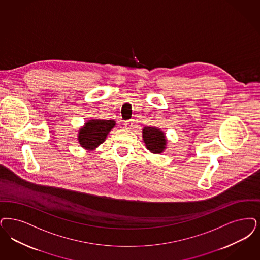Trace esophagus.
<instances>
[{
	"label": "esophagus",
	"instance_id": "1",
	"mask_svg": "<svg viewBox=\"0 0 260 260\" xmlns=\"http://www.w3.org/2000/svg\"><path fill=\"white\" fill-rule=\"evenodd\" d=\"M134 120H128V121H125V123H124V125H125V128H127V129H129V128H132V126L134 125Z\"/></svg>",
	"mask_w": 260,
	"mask_h": 260
}]
</instances>
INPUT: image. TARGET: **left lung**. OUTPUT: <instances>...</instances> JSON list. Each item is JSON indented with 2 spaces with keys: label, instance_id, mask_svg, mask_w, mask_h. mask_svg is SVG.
<instances>
[{
  "label": "left lung",
  "instance_id": "left-lung-1",
  "mask_svg": "<svg viewBox=\"0 0 260 260\" xmlns=\"http://www.w3.org/2000/svg\"><path fill=\"white\" fill-rule=\"evenodd\" d=\"M142 136L146 148L153 154H160L167 148L166 134L157 127L145 126L142 131Z\"/></svg>",
  "mask_w": 260,
  "mask_h": 260
}]
</instances>
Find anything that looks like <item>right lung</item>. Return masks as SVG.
Wrapping results in <instances>:
<instances>
[{"label": "right lung", "instance_id": "1", "mask_svg": "<svg viewBox=\"0 0 260 260\" xmlns=\"http://www.w3.org/2000/svg\"><path fill=\"white\" fill-rule=\"evenodd\" d=\"M113 120H89L78 131V141L84 149L92 151L104 143L108 133L114 127Z\"/></svg>", "mask_w": 260, "mask_h": 260}]
</instances>
